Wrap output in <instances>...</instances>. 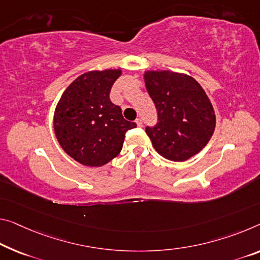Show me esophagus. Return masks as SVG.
<instances>
[{
  "label": "esophagus",
  "mask_w": 260,
  "mask_h": 260,
  "mask_svg": "<svg viewBox=\"0 0 260 260\" xmlns=\"http://www.w3.org/2000/svg\"><path fill=\"white\" fill-rule=\"evenodd\" d=\"M136 124H137L138 126H142L143 125V121H142V118H137V119H136Z\"/></svg>",
  "instance_id": "esophagus-1"
}]
</instances>
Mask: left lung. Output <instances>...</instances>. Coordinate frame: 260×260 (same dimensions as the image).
I'll list each match as a JSON object with an SVG mask.
<instances>
[{
  "label": "left lung",
  "mask_w": 260,
  "mask_h": 260,
  "mask_svg": "<svg viewBox=\"0 0 260 260\" xmlns=\"http://www.w3.org/2000/svg\"><path fill=\"white\" fill-rule=\"evenodd\" d=\"M144 82L158 111V124L145 130L153 147L169 160H188L208 144L216 125L208 95L179 72L145 71Z\"/></svg>",
  "instance_id": "obj_1"
}]
</instances>
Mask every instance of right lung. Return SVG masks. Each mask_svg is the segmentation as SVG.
I'll list each match as a JSON object with an SVG mask.
<instances>
[{"instance_id": "1", "label": "right lung", "mask_w": 260, "mask_h": 260, "mask_svg": "<svg viewBox=\"0 0 260 260\" xmlns=\"http://www.w3.org/2000/svg\"><path fill=\"white\" fill-rule=\"evenodd\" d=\"M121 69L89 71L63 91L53 115L54 134L65 152L85 166L100 167L121 152L125 133L136 123L122 116L109 93Z\"/></svg>"}]
</instances>
